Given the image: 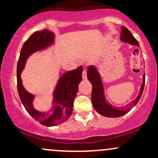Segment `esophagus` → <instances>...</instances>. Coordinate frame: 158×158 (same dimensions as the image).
<instances>
[{
  "instance_id": "34e87169",
  "label": "esophagus",
  "mask_w": 158,
  "mask_h": 158,
  "mask_svg": "<svg viewBox=\"0 0 158 158\" xmlns=\"http://www.w3.org/2000/svg\"><path fill=\"white\" fill-rule=\"evenodd\" d=\"M82 79H87V73H86V70H83L82 71Z\"/></svg>"
}]
</instances>
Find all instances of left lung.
I'll return each instance as SVG.
<instances>
[{
  "label": "left lung",
  "instance_id": "obj_1",
  "mask_svg": "<svg viewBox=\"0 0 158 158\" xmlns=\"http://www.w3.org/2000/svg\"><path fill=\"white\" fill-rule=\"evenodd\" d=\"M121 41L123 42L129 43L132 45H137L139 47L137 40L134 37L131 32L126 28V27L123 26L121 27ZM87 77L88 80L90 81L92 85V94H91V101L94 108L95 110L101 115L108 117H119L121 116L125 115L128 113L132 106H135L139 102L141 96H142L143 89L145 85V74L143 76V85L140 88L139 95L137 96V99L134 100L131 104V106H126V108H114L107 102L104 95V89H103L102 83L101 81L100 76L97 69L94 67L93 65L88 66V73Z\"/></svg>",
  "mask_w": 158,
  "mask_h": 158
}]
</instances>
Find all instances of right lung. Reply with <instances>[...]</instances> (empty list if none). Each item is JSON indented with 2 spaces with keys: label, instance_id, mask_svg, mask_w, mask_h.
<instances>
[{
  "label": "right lung",
  "instance_id": "add662e5",
  "mask_svg": "<svg viewBox=\"0 0 158 158\" xmlns=\"http://www.w3.org/2000/svg\"><path fill=\"white\" fill-rule=\"evenodd\" d=\"M54 34L49 30L35 32L23 44L17 65L18 92L25 109L29 114L45 126H54L64 122L71 115L73 101L79 90V83L82 80V67L69 70L60 77L53 94V109L51 114L36 110L32 106L34 96L23 88L21 73L27 58L32 52L46 48L53 43Z\"/></svg>",
  "mask_w": 158,
  "mask_h": 158
}]
</instances>
